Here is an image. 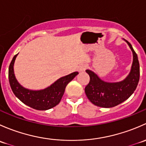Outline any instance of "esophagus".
I'll list each match as a JSON object with an SVG mask.
<instances>
[{
	"instance_id": "34e87169",
	"label": "esophagus",
	"mask_w": 146,
	"mask_h": 146,
	"mask_svg": "<svg viewBox=\"0 0 146 146\" xmlns=\"http://www.w3.org/2000/svg\"><path fill=\"white\" fill-rule=\"evenodd\" d=\"M85 69H86V66L85 64H82L78 66L79 72H84L85 70Z\"/></svg>"
}]
</instances>
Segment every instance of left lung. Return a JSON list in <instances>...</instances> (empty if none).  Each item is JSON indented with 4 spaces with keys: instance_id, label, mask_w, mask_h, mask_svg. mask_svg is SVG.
Masks as SVG:
<instances>
[{
    "instance_id": "left-lung-1",
    "label": "left lung",
    "mask_w": 146,
    "mask_h": 146,
    "mask_svg": "<svg viewBox=\"0 0 146 146\" xmlns=\"http://www.w3.org/2000/svg\"><path fill=\"white\" fill-rule=\"evenodd\" d=\"M133 52V64L129 75L121 82H107L101 80L94 72L86 70L90 82L85 92L88 100L95 105L105 108L115 107L128 99L136 89L140 78V66L136 53L126 41Z\"/></svg>"
}]
</instances>
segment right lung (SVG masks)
Wrapping results in <instances>:
<instances>
[{
	"instance_id": "1",
	"label": "right lung",
	"mask_w": 146,
	"mask_h": 146,
	"mask_svg": "<svg viewBox=\"0 0 146 146\" xmlns=\"http://www.w3.org/2000/svg\"><path fill=\"white\" fill-rule=\"evenodd\" d=\"M17 54L13 57L8 70L9 82L15 95L25 104L35 110H47L56 106L64 95L66 85L78 74V72H73L61 78L44 90H31L23 88L15 76L13 66Z\"/></svg>"
}]
</instances>
